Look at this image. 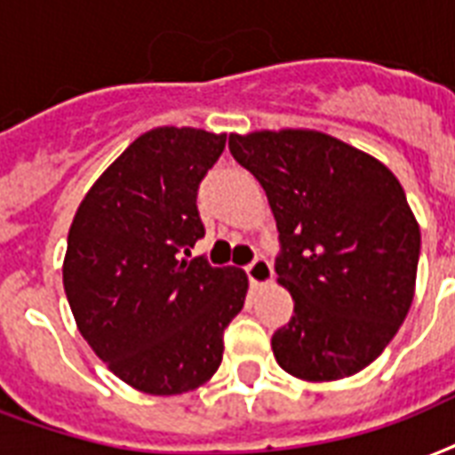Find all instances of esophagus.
<instances>
[{
    "mask_svg": "<svg viewBox=\"0 0 455 455\" xmlns=\"http://www.w3.org/2000/svg\"><path fill=\"white\" fill-rule=\"evenodd\" d=\"M245 274H248L251 283H255V286H262V283H267L269 279H272L274 272H272V265H269V259L255 258L251 265L245 267Z\"/></svg>",
    "mask_w": 455,
    "mask_h": 455,
    "instance_id": "esophagus-1",
    "label": "esophagus"
}]
</instances>
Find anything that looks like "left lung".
<instances>
[{
  "label": "left lung",
  "instance_id": "left-lung-1",
  "mask_svg": "<svg viewBox=\"0 0 455 455\" xmlns=\"http://www.w3.org/2000/svg\"><path fill=\"white\" fill-rule=\"evenodd\" d=\"M228 150L265 188L279 245L274 269L296 300L272 336L293 377H351L379 355L411 310L420 227L396 176L317 131L228 135Z\"/></svg>",
  "mask_w": 455,
  "mask_h": 455
}]
</instances>
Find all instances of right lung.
Here are the masks:
<instances>
[{"instance_id":"obj_1","label":"right lung","mask_w":455,"mask_h":455,"mask_svg":"<svg viewBox=\"0 0 455 455\" xmlns=\"http://www.w3.org/2000/svg\"><path fill=\"white\" fill-rule=\"evenodd\" d=\"M227 135L152 128L83 197L64 291L83 339L133 389L173 396L221 365L224 329L245 303L235 267L186 259L204 235L197 188Z\"/></svg>"}]
</instances>
